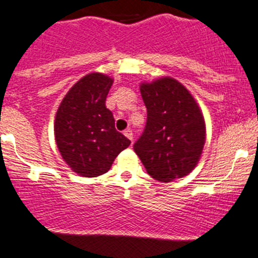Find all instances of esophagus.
I'll list each match as a JSON object with an SVG mask.
<instances>
[{
  "mask_svg": "<svg viewBox=\"0 0 258 258\" xmlns=\"http://www.w3.org/2000/svg\"><path fill=\"white\" fill-rule=\"evenodd\" d=\"M123 134H124V136H126L127 139H130V140H131V141L134 140V134H132L131 130H126V131H124Z\"/></svg>",
  "mask_w": 258,
  "mask_h": 258,
  "instance_id": "1",
  "label": "esophagus"
}]
</instances>
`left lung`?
<instances>
[{
    "instance_id": "obj_1",
    "label": "left lung",
    "mask_w": 258,
    "mask_h": 258,
    "mask_svg": "<svg viewBox=\"0 0 258 258\" xmlns=\"http://www.w3.org/2000/svg\"><path fill=\"white\" fill-rule=\"evenodd\" d=\"M140 92L148 119L134 150L146 172L161 182L189 175L206 143V123L198 103L172 77L143 82Z\"/></svg>"
}]
</instances>
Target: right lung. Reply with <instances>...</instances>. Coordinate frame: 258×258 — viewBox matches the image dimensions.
I'll use <instances>...</instances> for the list:
<instances>
[{
    "label": "right lung",
    "instance_id": "add662e5",
    "mask_svg": "<svg viewBox=\"0 0 258 258\" xmlns=\"http://www.w3.org/2000/svg\"><path fill=\"white\" fill-rule=\"evenodd\" d=\"M113 78L90 73L72 86L57 108L54 132L57 149L72 171L83 177L108 172L131 141L114 127L105 106Z\"/></svg>",
    "mask_w": 258,
    "mask_h": 258
}]
</instances>
